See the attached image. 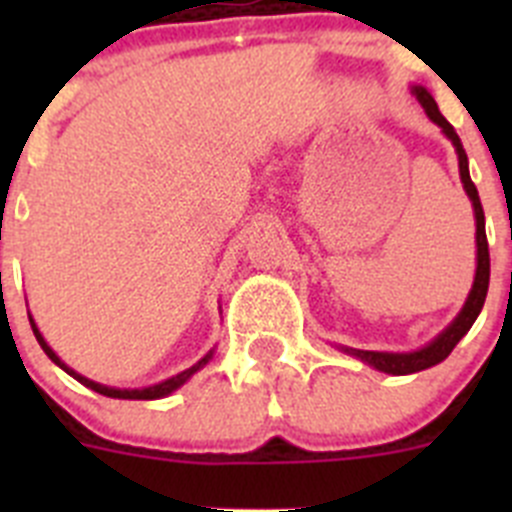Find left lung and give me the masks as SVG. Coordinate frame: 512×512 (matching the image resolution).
Masks as SVG:
<instances>
[{
    "mask_svg": "<svg viewBox=\"0 0 512 512\" xmlns=\"http://www.w3.org/2000/svg\"><path fill=\"white\" fill-rule=\"evenodd\" d=\"M410 92H413V97L420 102L425 115L431 117V122H436L438 128H441V133L451 140L456 158H459L461 184H464V192H467L469 202H472L474 223H477V271H474L472 289H469L467 302H464V307L459 310V315H456V318L451 320V323L446 325V328H443L431 343H425V346L418 348V351L392 354V351H364V348L336 346L341 348L343 354L354 356V359L364 361V364H369L372 369H377V372L392 374V377L423 372V369H431V366L441 364V361L454 351L456 343L469 333V328L474 325L477 315L482 312V305H485V297H487V287H490V248H487V235H485V212H482V202H479L477 187H474L472 176H469L467 151H464V146H461L456 130L451 128V122L438 112V104L436 99L431 97V92H428L425 87H420V84H413Z\"/></svg>",
    "mask_w": 512,
    "mask_h": 512,
    "instance_id": "obj_1",
    "label": "left lung"
}]
</instances>
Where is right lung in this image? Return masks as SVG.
<instances>
[{
  "label": "right lung",
  "instance_id": "add662e5",
  "mask_svg": "<svg viewBox=\"0 0 512 512\" xmlns=\"http://www.w3.org/2000/svg\"><path fill=\"white\" fill-rule=\"evenodd\" d=\"M30 325H33V333H35V338H38L40 348H43L45 354H48V359H51L53 364L61 366L63 372L71 374V377H74L76 382H81V384H84V387H89V390L99 392V395H104V397H115V400H158V397H169L171 392L179 390V387H182L184 382H189V379H192V374L200 372L202 366H205L207 361L212 359V354H215V351H207V354L202 356V359L197 361V364H194V366H189V369H184V372H179V374H176V377L164 379V382H158V384H151V387H140V390H120V387H107V384L92 382V379L81 377L79 372H74V369H71V366L63 364V361L58 359L56 351H53V348L48 346V343H45L43 333H40L38 325H35L33 315H30Z\"/></svg>",
  "mask_w": 512,
  "mask_h": 512
}]
</instances>
